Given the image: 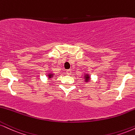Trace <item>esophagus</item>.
I'll return each mask as SVG.
<instances>
[{"label":"esophagus","instance_id":"1","mask_svg":"<svg viewBox=\"0 0 135 135\" xmlns=\"http://www.w3.org/2000/svg\"><path fill=\"white\" fill-rule=\"evenodd\" d=\"M66 74H68V75H70V74H71V69H68V70L66 71Z\"/></svg>","mask_w":135,"mask_h":135}]
</instances>
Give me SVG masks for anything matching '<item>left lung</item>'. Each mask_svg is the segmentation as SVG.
I'll return each instance as SVG.
<instances>
[{
  "mask_svg": "<svg viewBox=\"0 0 135 135\" xmlns=\"http://www.w3.org/2000/svg\"><path fill=\"white\" fill-rule=\"evenodd\" d=\"M86 78V81H88V79H89V77L87 75V76H86V78Z\"/></svg>",
  "mask_w": 135,
  "mask_h": 135,
  "instance_id": "8db88e82",
  "label": "left lung"
}]
</instances>
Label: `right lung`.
Masks as SVG:
<instances>
[{"mask_svg":"<svg viewBox=\"0 0 135 135\" xmlns=\"http://www.w3.org/2000/svg\"><path fill=\"white\" fill-rule=\"evenodd\" d=\"M52 76V74H49V76H50V78H51V76Z\"/></svg>","mask_w":135,"mask_h":135,"instance_id":"right-lung-1","label":"right lung"}]
</instances>
